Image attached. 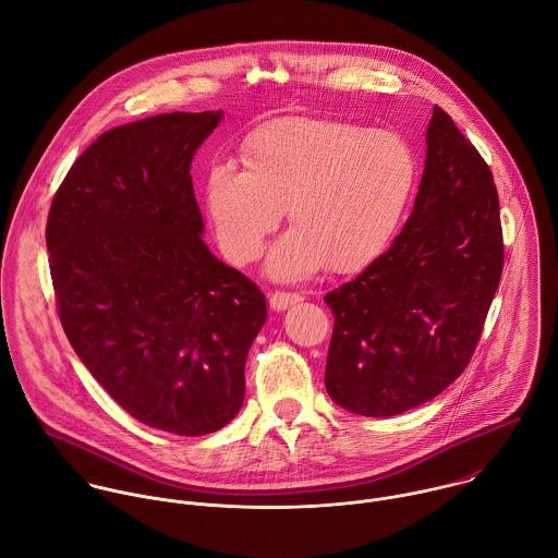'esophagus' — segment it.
Listing matches in <instances>:
<instances>
[{
	"instance_id": "1",
	"label": "esophagus",
	"mask_w": 558,
	"mask_h": 558,
	"mask_svg": "<svg viewBox=\"0 0 558 558\" xmlns=\"http://www.w3.org/2000/svg\"><path fill=\"white\" fill-rule=\"evenodd\" d=\"M300 302H302V295H300V293L276 291V293L269 298L271 308L278 311V313H282V311H287V308H291V306H295V304H300Z\"/></svg>"
}]
</instances>
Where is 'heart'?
<instances>
[{
    "instance_id": "obj_1",
    "label": "heart",
    "mask_w": 558,
    "mask_h": 558,
    "mask_svg": "<svg viewBox=\"0 0 558 558\" xmlns=\"http://www.w3.org/2000/svg\"><path fill=\"white\" fill-rule=\"evenodd\" d=\"M247 167L215 162L202 184L204 208L223 254L256 260L284 208L293 228L267 258L274 280L295 282L324 265L354 271L396 234L417 182V154L396 130L289 117L256 130Z\"/></svg>"
}]
</instances>
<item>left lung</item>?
Listing matches in <instances>:
<instances>
[{
    "mask_svg": "<svg viewBox=\"0 0 558 558\" xmlns=\"http://www.w3.org/2000/svg\"><path fill=\"white\" fill-rule=\"evenodd\" d=\"M505 263L492 169L435 106L413 213L389 250L324 302L326 391L365 417L407 413L468 367Z\"/></svg>",
    "mask_w": 558,
    "mask_h": 558,
    "instance_id": "left-lung-1",
    "label": "left lung"
}]
</instances>
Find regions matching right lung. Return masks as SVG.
I'll use <instances>...</instances> for the list:
<instances>
[{
  "label": "right lung",
  "mask_w": 558,
  "mask_h": 558,
  "mask_svg": "<svg viewBox=\"0 0 558 558\" xmlns=\"http://www.w3.org/2000/svg\"><path fill=\"white\" fill-rule=\"evenodd\" d=\"M221 110L165 112L97 136L62 180L45 243L64 335L145 426L199 437L245 400L267 300L204 243L191 162Z\"/></svg>",
  "instance_id": "right-lung-1"
}]
</instances>
